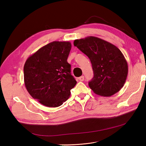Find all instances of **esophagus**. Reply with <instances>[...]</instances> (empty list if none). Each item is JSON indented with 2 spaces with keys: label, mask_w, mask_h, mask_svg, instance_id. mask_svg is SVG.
I'll list each match as a JSON object with an SVG mask.
<instances>
[{
  "label": "esophagus",
  "mask_w": 146,
  "mask_h": 146,
  "mask_svg": "<svg viewBox=\"0 0 146 146\" xmlns=\"http://www.w3.org/2000/svg\"><path fill=\"white\" fill-rule=\"evenodd\" d=\"M78 80H80V82H83L84 80V77L83 76H81L80 77H78Z\"/></svg>",
  "instance_id": "1"
}]
</instances>
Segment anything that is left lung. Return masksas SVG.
<instances>
[{"label": "left lung", "mask_w": 146, "mask_h": 146, "mask_svg": "<svg viewBox=\"0 0 146 146\" xmlns=\"http://www.w3.org/2000/svg\"><path fill=\"white\" fill-rule=\"evenodd\" d=\"M74 45L91 61L94 77L89 86L95 94L109 97L121 90L127 77L128 64L116 46L95 36L76 39Z\"/></svg>", "instance_id": "obj_1"}]
</instances>
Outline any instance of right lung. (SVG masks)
<instances>
[{
    "label": "right lung",
    "instance_id": "obj_1",
    "mask_svg": "<svg viewBox=\"0 0 146 146\" xmlns=\"http://www.w3.org/2000/svg\"><path fill=\"white\" fill-rule=\"evenodd\" d=\"M71 46L69 41H53L39 48L25 61L26 89L33 99L46 107L62 105L76 85L67 61Z\"/></svg>",
    "mask_w": 146,
    "mask_h": 146
}]
</instances>
